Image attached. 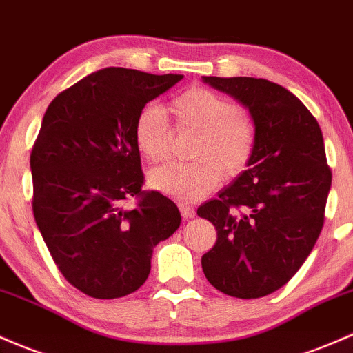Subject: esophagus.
<instances>
[{"label": "esophagus", "instance_id": "esophagus-1", "mask_svg": "<svg viewBox=\"0 0 353 353\" xmlns=\"http://www.w3.org/2000/svg\"><path fill=\"white\" fill-rule=\"evenodd\" d=\"M179 211L183 214L184 219H192L196 216V211L191 206H185V204H179Z\"/></svg>", "mask_w": 353, "mask_h": 353}]
</instances>
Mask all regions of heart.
<instances>
[{"label":"heart","instance_id":"1","mask_svg":"<svg viewBox=\"0 0 353 353\" xmlns=\"http://www.w3.org/2000/svg\"><path fill=\"white\" fill-rule=\"evenodd\" d=\"M181 127L199 132L192 164L169 162L149 174L150 188L162 194L194 203L214 191L224 174L236 176L246 168L254 149V127L233 102L204 87H191L170 102ZM135 144L147 161L168 157L170 129L164 112L145 105L135 120Z\"/></svg>","mask_w":353,"mask_h":353}]
</instances>
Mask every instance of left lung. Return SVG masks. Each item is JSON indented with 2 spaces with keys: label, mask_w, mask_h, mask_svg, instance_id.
I'll return each instance as SVG.
<instances>
[{
  "label": "left lung",
  "mask_w": 353,
  "mask_h": 353,
  "mask_svg": "<svg viewBox=\"0 0 353 353\" xmlns=\"http://www.w3.org/2000/svg\"><path fill=\"white\" fill-rule=\"evenodd\" d=\"M238 100L254 125L246 170L197 208L218 239L201 259L208 281L236 298L276 292L300 270L319 239L332 185L323 135L300 99L251 77H203Z\"/></svg>",
  "instance_id": "left-lung-1"
}]
</instances>
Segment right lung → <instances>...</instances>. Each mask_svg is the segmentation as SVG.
I'll use <instances>...</instances> for the list:
<instances>
[{
  "mask_svg": "<svg viewBox=\"0 0 353 353\" xmlns=\"http://www.w3.org/2000/svg\"><path fill=\"white\" fill-rule=\"evenodd\" d=\"M179 80L108 67L46 108L30 157L33 214L58 270L85 295L110 300L141 288L154 248L181 226L169 197L142 191L134 135L139 112ZM129 196L138 206L123 210Z\"/></svg>",
  "mask_w": 353,
  "mask_h": 353,
  "instance_id": "1",
  "label": "right lung"
}]
</instances>
